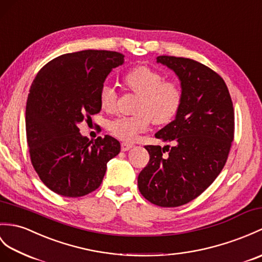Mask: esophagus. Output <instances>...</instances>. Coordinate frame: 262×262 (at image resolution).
<instances>
[{
    "mask_svg": "<svg viewBox=\"0 0 262 262\" xmlns=\"http://www.w3.org/2000/svg\"><path fill=\"white\" fill-rule=\"evenodd\" d=\"M132 147H134V144L133 143H128V142H123V143H121V150H123V151L128 150Z\"/></svg>",
    "mask_w": 262,
    "mask_h": 262,
    "instance_id": "1",
    "label": "esophagus"
}]
</instances>
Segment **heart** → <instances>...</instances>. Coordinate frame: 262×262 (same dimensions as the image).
Here are the masks:
<instances>
[{
    "instance_id": "obj_1",
    "label": "heart",
    "mask_w": 262,
    "mask_h": 262,
    "mask_svg": "<svg viewBox=\"0 0 262 262\" xmlns=\"http://www.w3.org/2000/svg\"><path fill=\"white\" fill-rule=\"evenodd\" d=\"M125 82L134 93L141 95L136 115L113 120L108 129L123 141H135L141 133L148 129L151 120L157 125L166 124L178 113L181 101V88L176 82L163 81L159 71L149 67H137L126 75ZM117 90L111 83H103L100 90V105L107 112L117 106Z\"/></svg>"
}]
</instances>
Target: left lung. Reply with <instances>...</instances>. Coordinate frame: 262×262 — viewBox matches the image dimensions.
I'll use <instances>...</instances> for the list:
<instances>
[{"label": "left lung", "instance_id": "left-lung-1", "mask_svg": "<svg viewBox=\"0 0 262 262\" xmlns=\"http://www.w3.org/2000/svg\"><path fill=\"white\" fill-rule=\"evenodd\" d=\"M156 60L178 76L182 101L174 120L155 134L171 146H145L149 162L137 182L150 203L174 208L203 193L226 165L234 112L226 82L209 67L187 58L160 56Z\"/></svg>", "mask_w": 262, "mask_h": 262}]
</instances>
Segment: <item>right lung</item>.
Here are the masks:
<instances>
[{
  "label": "right lung",
  "mask_w": 262,
  "mask_h": 262,
  "mask_svg": "<svg viewBox=\"0 0 262 262\" xmlns=\"http://www.w3.org/2000/svg\"><path fill=\"white\" fill-rule=\"evenodd\" d=\"M121 53L83 50L48 62L30 88L26 108L27 141L40 180L67 198L87 195L101 184L107 163L120 144L106 135L95 142L79 133V124L101 109L100 90Z\"/></svg>",
  "instance_id": "1"
}]
</instances>
